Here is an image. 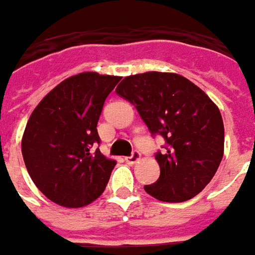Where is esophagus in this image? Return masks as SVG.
I'll list each match as a JSON object with an SVG mask.
<instances>
[{
  "label": "esophagus",
  "mask_w": 255,
  "mask_h": 255,
  "mask_svg": "<svg viewBox=\"0 0 255 255\" xmlns=\"http://www.w3.org/2000/svg\"><path fill=\"white\" fill-rule=\"evenodd\" d=\"M139 159H141V153H139L138 150H134L131 156L126 157V162H127L128 164H134V163H136Z\"/></svg>",
  "instance_id": "esophagus-1"
}]
</instances>
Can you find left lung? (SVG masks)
Returning a JSON list of instances; mask_svg holds the SVG:
<instances>
[{"instance_id": "1", "label": "left lung", "mask_w": 255, "mask_h": 255, "mask_svg": "<svg viewBox=\"0 0 255 255\" xmlns=\"http://www.w3.org/2000/svg\"><path fill=\"white\" fill-rule=\"evenodd\" d=\"M116 92L135 106L150 134L166 141L155 155L160 176L145 191L163 202L201 193L218 170L225 145L222 116L207 93L178 74L156 71L124 78Z\"/></svg>"}]
</instances>
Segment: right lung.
I'll list each match as a JSON object with an SVG mask.
<instances>
[{
	"mask_svg": "<svg viewBox=\"0 0 255 255\" xmlns=\"http://www.w3.org/2000/svg\"><path fill=\"white\" fill-rule=\"evenodd\" d=\"M120 77L82 72L67 78L33 110L22 138L26 169L55 204L81 208L99 198L116 160L93 149L98 121Z\"/></svg>",
	"mask_w": 255,
	"mask_h": 255,
	"instance_id": "add662e5",
	"label": "right lung"
}]
</instances>
